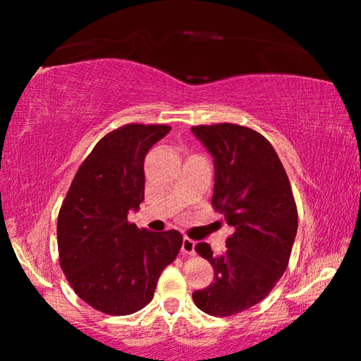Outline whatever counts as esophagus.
<instances>
[{
    "mask_svg": "<svg viewBox=\"0 0 361 361\" xmlns=\"http://www.w3.org/2000/svg\"><path fill=\"white\" fill-rule=\"evenodd\" d=\"M180 251H182V255H195V241L184 236V240H182Z\"/></svg>",
    "mask_w": 361,
    "mask_h": 361,
    "instance_id": "1",
    "label": "esophagus"
}]
</instances>
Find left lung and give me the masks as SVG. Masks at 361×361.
<instances>
[{
    "label": "left lung",
    "mask_w": 361,
    "mask_h": 361,
    "mask_svg": "<svg viewBox=\"0 0 361 361\" xmlns=\"http://www.w3.org/2000/svg\"><path fill=\"white\" fill-rule=\"evenodd\" d=\"M190 130L214 157L212 205L231 228L224 255L215 256L209 243L195 245L214 266V283L192 299L205 314L228 317L261 302L284 274L298 209L288 174L263 135L233 123Z\"/></svg>",
    "instance_id": "left-lung-1"
}]
</instances>
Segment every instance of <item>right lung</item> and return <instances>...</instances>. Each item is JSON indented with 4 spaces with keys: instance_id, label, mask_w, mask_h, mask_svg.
Here are the masks:
<instances>
[{
    "instance_id": "1",
    "label": "right lung",
    "mask_w": 361,
    "mask_h": 361,
    "mask_svg": "<svg viewBox=\"0 0 361 361\" xmlns=\"http://www.w3.org/2000/svg\"><path fill=\"white\" fill-rule=\"evenodd\" d=\"M167 125H125L103 136L78 167L57 220L59 261L82 300L108 315L151 302L162 269L182 246L177 230L154 233L128 220L145 200V157Z\"/></svg>"
}]
</instances>
